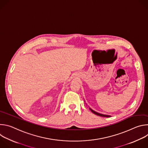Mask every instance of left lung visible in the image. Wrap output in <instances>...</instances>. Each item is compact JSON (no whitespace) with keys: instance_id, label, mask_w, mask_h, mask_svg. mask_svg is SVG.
I'll return each instance as SVG.
<instances>
[{"instance_id":"8db88e82","label":"left lung","mask_w":148,"mask_h":148,"mask_svg":"<svg viewBox=\"0 0 148 148\" xmlns=\"http://www.w3.org/2000/svg\"><path fill=\"white\" fill-rule=\"evenodd\" d=\"M90 110L91 111V112L92 113H94V114L97 115H98V116H102V117H110L111 116L110 115H103V114H99V113H98L94 111H93L92 110H91V108H90Z\"/></svg>"}]
</instances>
